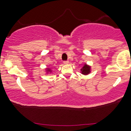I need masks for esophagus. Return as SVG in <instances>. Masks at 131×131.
Returning a JSON list of instances; mask_svg holds the SVG:
<instances>
[{
    "mask_svg": "<svg viewBox=\"0 0 131 131\" xmlns=\"http://www.w3.org/2000/svg\"><path fill=\"white\" fill-rule=\"evenodd\" d=\"M63 63H64V64H68V63H69V61H64L63 62Z\"/></svg>",
    "mask_w": 131,
    "mask_h": 131,
    "instance_id": "obj_1",
    "label": "esophagus"
}]
</instances>
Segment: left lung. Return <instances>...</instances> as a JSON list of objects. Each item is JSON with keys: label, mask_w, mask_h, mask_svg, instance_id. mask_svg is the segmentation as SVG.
Returning <instances> with one entry per match:
<instances>
[{"label": "left lung", "mask_w": 131, "mask_h": 131, "mask_svg": "<svg viewBox=\"0 0 131 131\" xmlns=\"http://www.w3.org/2000/svg\"><path fill=\"white\" fill-rule=\"evenodd\" d=\"M91 72V67L89 64H88L87 63H85L84 64V66L82 67V68L80 69V72L82 75H89Z\"/></svg>", "instance_id": "1"}]
</instances>
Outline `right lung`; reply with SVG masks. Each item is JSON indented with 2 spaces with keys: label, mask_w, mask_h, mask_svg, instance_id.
I'll list each match as a JSON object with an SVG mask.
<instances>
[{
  "label": "right lung",
  "mask_w": 131,
  "mask_h": 131,
  "mask_svg": "<svg viewBox=\"0 0 131 131\" xmlns=\"http://www.w3.org/2000/svg\"><path fill=\"white\" fill-rule=\"evenodd\" d=\"M52 72V70L51 69V68H46V73H47V74H48L49 73H51Z\"/></svg>",
  "instance_id": "obj_1"
}]
</instances>
